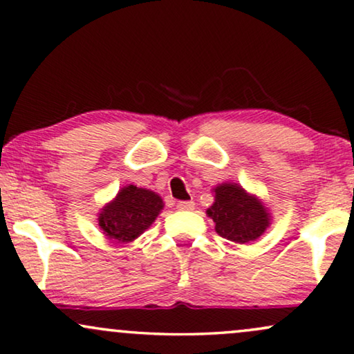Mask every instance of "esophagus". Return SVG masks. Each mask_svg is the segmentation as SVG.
<instances>
[{
	"mask_svg": "<svg viewBox=\"0 0 354 354\" xmlns=\"http://www.w3.org/2000/svg\"><path fill=\"white\" fill-rule=\"evenodd\" d=\"M178 210H194L196 204L192 201H183V202H178Z\"/></svg>",
	"mask_w": 354,
	"mask_h": 354,
	"instance_id": "1",
	"label": "esophagus"
}]
</instances>
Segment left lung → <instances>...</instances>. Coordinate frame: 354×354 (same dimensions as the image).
Segmentation results:
<instances>
[{"label":"left lung","instance_id":"left-lung-1","mask_svg":"<svg viewBox=\"0 0 354 354\" xmlns=\"http://www.w3.org/2000/svg\"><path fill=\"white\" fill-rule=\"evenodd\" d=\"M212 192L214 204L207 209V215L221 238L248 244L261 238L272 225V214L262 199L238 183H221Z\"/></svg>","mask_w":354,"mask_h":354}]
</instances>
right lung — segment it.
<instances>
[{
    "instance_id": "1",
    "label": "right lung",
    "mask_w": 354,
    "mask_h": 354,
    "mask_svg": "<svg viewBox=\"0 0 354 354\" xmlns=\"http://www.w3.org/2000/svg\"><path fill=\"white\" fill-rule=\"evenodd\" d=\"M163 205L157 192L134 185L122 186L98 212V226L116 243H133L157 220Z\"/></svg>"
}]
</instances>
